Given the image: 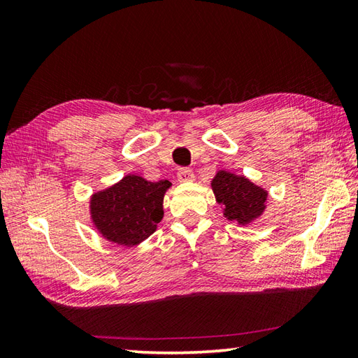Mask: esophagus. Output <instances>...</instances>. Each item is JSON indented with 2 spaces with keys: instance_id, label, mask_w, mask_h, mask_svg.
<instances>
[{
  "instance_id": "1",
  "label": "esophagus",
  "mask_w": 358,
  "mask_h": 358,
  "mask_svg": "<svg viewBox=\"0 0 358 358\" xmlns=\"http://www.w3.org/2000/svg\"><path fill=\"white\" fill-rule=\"evenodd\" d=\"M177 178L181 183H186V181H192L194 180V172L189 169V167H180L177 171Z\"/></svg>"
}]
</instances>
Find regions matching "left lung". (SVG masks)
<instances>
[{"instance_id": "1", "label": "left lung", "mask_w": 358, "mask_h": 358, "mask_svg": "<svg viewBox=\"0 0 358 358\" xmlns=\"http://www.w3.org/2000/svg\"><path fill=\"white\" fill-rule=\"evenodd\" d=\"M217 201L224 204V215L240 224H248L262 215L268 192L245 177L220 171L212 180Z\"/></svg>"}]
</instances>
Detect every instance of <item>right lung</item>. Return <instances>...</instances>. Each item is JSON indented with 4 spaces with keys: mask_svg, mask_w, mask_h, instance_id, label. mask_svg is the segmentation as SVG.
Instances as JSON below:
<instances>
[{
    "mask_svg": "<svg viewBox=\"0 0 358 358\" xmlns=\"http://www.w3.org/2000/svg\"><path fill=\"white\" fill-rule=\"evenodd\" d=\"M171 186L167 180L146 181L138 175L126 177L90 201L95 226L106 238L135 246L157 229L163 218V196Z\"/></svg>",
    "mask_w": 358,
    "mask_h": 358,
    "instance_id": "right-lung-1",
    "label": "right lung"
}]
</instances>
